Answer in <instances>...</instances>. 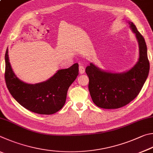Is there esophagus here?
Returning <instances> with one entry per match:
<instances>
[{
	"instance_id": "obj_1",
	"label": "esophagus",
	"mask_w": 153,
	"mask_h": 153,
	"mask_svg": "<svg viewBox=\"0 0 153 153\" xmlns=\"http://www.w3.org/2000/svg\"><path fill=\"white\" fill-rule=\"evenodd\" d=\"M79 69L80 74H83L84 72H85V67H84L83 66H82V65L79 66Z\"/></svg>"
}]
</instances>
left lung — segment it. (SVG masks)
Wrapping results in <instances>:
<instances>
[{
    "label": "left lung",
    "instance_id": "8db88e82",
    "mask_svg": "<svg viewBox=\"0 0 153 153\" xmlns=\"http://www.w3.org/2000/svg\"><path fill=\"white\" fill-rule=\"evenodd\" d=\"M139 45V59L132 69L124 73L103 71L92 63L85 72L89 79V90L96 105L103 109H117L137 97L148 77L150 64L143 36L133 23H129Z\"/></svg>",
    "mask_w": 153,
    "mask_h": 153
}]
</instances>
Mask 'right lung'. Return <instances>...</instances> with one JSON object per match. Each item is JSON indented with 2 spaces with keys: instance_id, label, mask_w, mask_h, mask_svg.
<instances>
[{
  "instance_id": "add662e5",
  "label": "right lung",
  "mask_w": 153,
  "mask_h": 153,
  "mask_svg": "<svg viewBox=\"0 0 153 153\" xmlns=\"http://www.w3.org/2000/svg\"><path fill=\"white\" fill-rule=\"evenodd\" d=\"M79 74V64L61 69L48 81L31 85L20 81L13 72L8 56L5 53L4 79L13 98L23 108L34 113L51 115L62 108L67 91Z\"/></svg>"
}]
</instances>
